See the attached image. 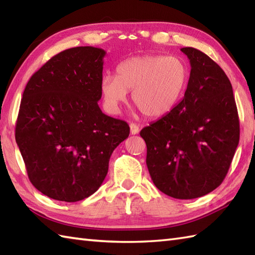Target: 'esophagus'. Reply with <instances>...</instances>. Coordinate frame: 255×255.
<instances>
[{"mask_svg":"<svg viewBox=\"0 0 255 255\" xmlns=\"http://www.w3.org/2000/svg\"><path fill=\"white\" fill-rule=\"evenodd\" d=\"M139 132V126L137 124L131 123L130 124V133L131 134H137Z\"/></svg>","mask_w":255,"mask_h":255,"instance_id":"esophagus-1","label":"esophagus"}]
</instances>
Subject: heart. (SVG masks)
Here are the masks:
<instances>
[{
	"instance_id": "heart-1",
	"label": "heart",
	"mask_w": 255,
	"mask_h": 255,
	"mask_svg": "<svg viewBox=\"0 0 255 255\" xmlns=\"http://www.w3.org/2000/svg\"><path fill=\"white\" fill-rule=\"evenodd\" d=\"M189 80L187 64L174 56L145 55L121 62L116 75L106 74L101 81V92L107 106L118 111L127 99V92L144 116L166 115L181 101Z\"/></svg>"
}]
</instances>
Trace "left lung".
I'll use <instances>...</instances> for the list:
<instances>
[{"label": "left lung", "mask_w": 255, "mask_h": 255, "mask_svg": "<svg viewBox=\"0 0 255 255\" xmlns=\"http://www.w3.org/2000/svg\"><path fill=\"white\" fill-rule=\"evenodd\" d=\"M191 63L183 100L140 131L154 185L177 199L202 197L228 173L239 143V116L224 70L200 50L182 48Z\"/></svg>", "instance_id": "1"}]
</instances>
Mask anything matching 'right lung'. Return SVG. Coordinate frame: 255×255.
I'll use <instances>...</instances> for the list:
<instances>
[{
	"label": "right lung",
	"mask_w": 255,
	"mask_h": 255,
	"mask_svg": "<svg viewBox=\"0 0 255 255\" xmlns=\"http://www.w3.org/2000/svg\"><path fill=\"white\" fill-rule=\"evenodd\" d=\"M95 47H75L48 60L23 93L15 139L29 181L46 196L74 203L94 194L108 172L128 124L105 115L101 100L103 58Z\"/></svg>",
	"instance_id": "1"
}]
</instances>
